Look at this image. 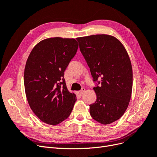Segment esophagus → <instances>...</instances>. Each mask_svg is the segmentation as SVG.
I'll use <instances>...</instances> for the list:
<instances>
[{
  "label": "esophagus",
  "instance_id": "esophagus-1",
  "mask_svg": "<svg viewBox=\"0 0 157 157\" xmlns=\"http://www.w3.org/2000/svg\"><path fill=\"white\" fill-rule=\"evenodd\" d=\"M84 91H85V88H82L81 90H80V91L78 92V94H80V95H82V94L84 93Z\"/></svg>",
  "mask_w": 157,
  "mask_h": 157
}]
</instances>
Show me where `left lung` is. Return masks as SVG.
Segmentation results:
<instances>
[{"label":"left lung","instance_id":"left-lung-1","mask_svg":"<svg viewBox=\"0 0 157 157\" xmlns=\"http://www.w3.org/2000/svg\"><path fill=\"white\" fill-rule=\"evenodd\" d=\"M77 40L96 82L97 99L90 105V115L102 124H111L124 115L131 98L133 74L129 56L121 42L111 35Z\"/></svg>","mask_w":157,"mask_h":157}]
</instances>
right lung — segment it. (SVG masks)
Segmentation results:
<instances>
[{
    "label": "right lung",
    "instance_id": "add662e5",
    "mask_svg": "<svg viewBox=\"0 0 157 157\" xmlns=\"http://www.w3.org/2000/svg\"><path fill=\"white\" fill-rule=\"evenodd\" d=\"M78 47L74 39L50 38L39 42L28 57L24 71L27 99L33 113L46 124L65 121L77 101L66 86L64 72Z\"/></svg>",
    "mask_w": 157,
    "mask_h": 157
}]
</instances>
